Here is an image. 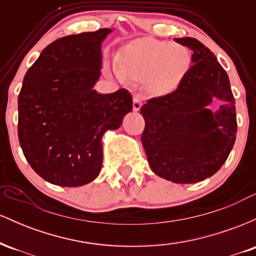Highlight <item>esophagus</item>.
<instances>
[{
    "mask_svg": "<svg viewBox=\"0 0 256 256\" xmlns=\"http://www.w3.org/2000/svg\"><path fill=\"white\" fill-rule=\"evenodd\" d=\"M143 102H142V98H140V95H134V112H138L140 110V107H142Z\"/></svg>",
    "mask_w": 256,
    "mask_h": 256,
    "instance_id": "34e87169",
    "label": "esophagus"
}]
</instances>
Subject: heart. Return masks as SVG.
<instances>
[{"label": "heart", "mask_w": 256, "mask_h": 256, "mask_svg": "<svg viewBox=\"0 0 256 256\" xmlns=\"http://www.w3.org/2000/svg\"><path fill=\"white\" fill-rule=\"evenodd\" d=\"M190 64L188 49L155 38H143L128 44L120 55L116 72L131 80L146 79V88L165 94L178 86Z\"/></svg>", "instance_id": "1"}]
</instances>
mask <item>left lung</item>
<instances>
[{
	"label": "left lung",
	"mask_w": 256,
	"mask_h": 256,
	"mask_svg": "<svg viewBox=\"0 0 256 256\" xmlns=\"http://www.w3.org/2000/svg\"><path fill=\"white\" fill-rule=\"evenodd\" d=\"M194 52L192 66L172 92L146 101L142 144L152 172L178 184L204 180L218 172L236 140L234 98L228 73L196 38H176ZM226 104L214 114L212 100Z\"/></svg>",
	"instance_id": "obj_1"
}]
</instances>
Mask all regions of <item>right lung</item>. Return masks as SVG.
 I'll return each mask as SVG.
<instances>
[{
    "label": "right lung",
    "instance_id": "obj_1",
    "mask_svg": "<svg viewBox=\"0 0 256 256\" xmlns=\"http://www.w3.org/2000/svg\"><path fill=\"white\" fill-rule=\"evenodd\" d=\"M110 28L58 38L26 72L18 98V136L26 160L49 183L80 186L98 176L102 136L132 110L126 89H92Z\"/></svg>",
    "mask_w": 256,
    "mask_h": 256
}]
</instances>
